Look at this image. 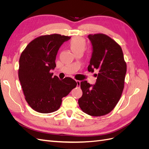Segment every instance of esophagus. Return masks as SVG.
<instances>
[{"instance_id":"obj_1","label":"esophagus","mask_w":149,"mask_h":149,"mask_svg":"<svg viewBox=\"0 0 149 149\" xmlns=\"http://www.w3.org/2000/svg\"><path fill=\"white\" fill-rule=\"evenodd\" d=\"M76 83H77V86H80V84H81V81H80L76 80Z\"/></svg>"}]
</instances>
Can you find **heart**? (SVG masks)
<instances>
[{
    "mask_svg": "<svg viewBox=\"0 0 149 149\" xmlns=\"http://www.w3.org/2000/svg\"><path fill=\"white\" fill-rule=\"evenodd\" d=\"M86 46L85 40L80 37H76L72 39L70 42V47L71 50L75 52L78 50H84Z\"/></svg>",
    "mask_w": 149,
    "mask_h": 149,
    "instance_id": "1",
    "label": "heart"
}]
</instances>
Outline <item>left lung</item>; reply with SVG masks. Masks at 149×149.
I'll list each match as a JSON object with an SVG mask.
<instances>
[{"instance_id": "left-lung-1", "label": "left lung", "mask_w": 149, "mask_h": 149, "mask_svg": "<svg viewBox=\"0 0 149 149\" xmlns=\"http://www.w3.org/2000/svg\"><path fill=\"white\" fill-rule=\"evenodd\" d=\"M93 52L88 70H97L95 84L81 82L83 95L78 100L81 110L92 116L106 115L119 102L124 87L127 65L118 43L102 33L89 35Z\"/></svg>"}]
</instances>
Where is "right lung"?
Masks as SVG:
<instances>
[{
  "label": "right lung",
  "instance_id": "1",
  "mask_svg": "<svg viewBox=\"0 0 149 149\" xmlns=\"http://www.w3.org/2000/svg\"><path fill=\"white\" fill-rule=\"evenodd\" d=\"M71 38L52 34L40 36L29 43L19 60V79L25 100L32 109L41 113H51L59 109L62 98L66 96L77 83L66 77L53 78L52 70L61 45Z\"/></svg>",
  "mask_w": 149,
  "mask_h": 149
}]
</instances>
